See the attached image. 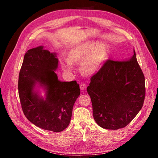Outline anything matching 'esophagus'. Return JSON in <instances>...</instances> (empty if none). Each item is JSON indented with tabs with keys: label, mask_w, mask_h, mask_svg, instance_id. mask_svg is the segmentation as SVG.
<instances>
[{
	"label": "esophagus",
	"mask_w": 158,
	"mask_h": 158,
	"mask_svg": "<svg viewBox=\"0 0 158 158\" xmlns=\"http://www.w3.org/2000/svg\"><path fill=\"white\" fill-rule=\"evenodd\" d=\"M86 87V84H85V83H83V82H82V83H80V89H81V90H85Z\"/></svg>",
	"instance_id": "34e87169"
}]
</instances>
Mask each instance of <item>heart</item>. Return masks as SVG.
Returning a JSON list of instances; mask_svg holds the SVG:
<instances>
[{
	"instance_id": "b5f03b06",
	"label": "heart",
	"mask_w": 158,
	"mask_h": 158,
	"mask_svg": "<svg viewBox=\"0 0 158 158\" xmlns=\"http://www.w3.org/2000/svg\"><path fill=\"white\" fill-rule=\"evenodd\" d=\"M109 52V46L105 43L87 41L80 43L69 50L68 58L62 60V68L71 71L73 69V62H81L84 72L95 73L102 65Z\"/></svg>"
}]
</instances>
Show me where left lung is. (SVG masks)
Listing matches in <instances>:
<instances>
[{"instance_id": "obj_1", "label": "left lung", "mask_w": 158, "mask_h": 158, "mask_svg": "<svg viewBox=\"0 0 158 158\" xmlns=\"http://www.w3.org/2000/svg\"><path fill=\"white\" fill-rule=\"evenodd\" d=\"M87 93L99 126L111 130L126 127L141 110L146 94L144 75L135 52L129 60L105 61L91 76Z\"/></svg>"}]
</instances>
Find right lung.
<instances>
[{
    "label": "right lung",
    "instance_id": "obj_1",
    "mask_svg": "<svg viewBox=\"0 0 158 158\" xmlns=\"http://www.w3.org/2000/svg\"><path fill=\"white\" fill-rule=\"evenodd\" d=\"M58 59L42 46L27 50L18 79V93L23 112L40 129L61 132L68 127L75 102L80 94L76 81L62 82L54 72ZM37 82L47 89L44 101L33 92Z\"/></svg>",
    "mask_w": 158,
    "mask_h": 158
}]
</instances>
